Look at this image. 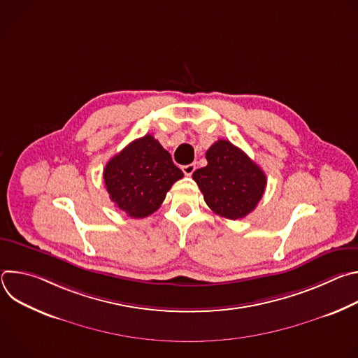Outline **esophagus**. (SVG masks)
I'll use <instances>...</instances> for the list:
<instances>
[{
    "mask_svg": "<svg viewBox=\"0 0 358 358\" xmlns=\"http://www.w3.org/2000/svg\"><path fill=\"white\" fill-rule=\"evenodd\" d=\"M195 164H187V166H182V173L185 176H191L194 171H195Z\"/></svg>",
    "mask_w": 358,
    "mask_h": 358,
    "instance_id": "34e87169",
    "label": "esophagus"
}]
</instances>
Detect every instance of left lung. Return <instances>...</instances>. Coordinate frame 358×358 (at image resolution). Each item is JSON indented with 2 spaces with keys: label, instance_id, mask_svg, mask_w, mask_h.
<instances>
[{
  "label": "left lung",
  "instance_id": "left-lung-1",
  "mask_svg": "<svg viewBox=\"0 0 358 358\" xmlns=\"http://www.w3.org/2000/svg\"><path fill=\"white\" fill-rule=\"evenodd\" d=\"M207 167L194 171L207 206L228 220H241L257 208L266 176L245 152L228 140L215 141L206 152Z\"/></svg>",
  "mask_w": 358,
  "mask_h": 358
}]
</instances>
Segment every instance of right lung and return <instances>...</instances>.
Here are the masks:
<instances>
[{
    "label": "right lung",
    "mask_w": 358,
    "mask_h": 358,
    "mask_svg": "<svg viewBox=\"0 0 358 358\" xmlns=\"http://www.w3.org/2000/svg\"><path fill=\"white\" fill-rule=\"evenodd\" d=\"M184 177L170 152L145 134L109 160L103 180L110 199L131 218L156 213L171 185Z\"/></svg>",
    "instance_id": "right-lung-1"
}]
</instances>
